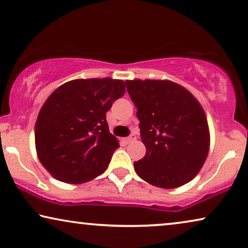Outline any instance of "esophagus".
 <instances>
[{"label":"esophagus","instance_id":"obj_1","mask_svg":"<svg viewBox=\"0 0 248 248\" xmlns=\"http://www.w3.org/2000/svg\"><path fill=\"white\" fill-rule=\"evenodd\" d=\"M135 139H136V136H135L134 134H131L130 136H129V137L124 138V141L125 142V144H129V142H131L132 140H135Z\"/></svg>","mask_w":248,"mask_h":248}]
</instances>
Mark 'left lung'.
Wrapping results in <instances>:
<instances>
[{"instance_id": "left-lung-1", "label": "left lung", "mask_w": 248, "mask_h": 248, "mask_svg": "<svg viewBox=\"0 0 248 248\" xmlns=\"http://www.w3.org/2000/svg\"><path fill=\"white\" fill-rule=\"evenodd\" d=\"M125 85L146 147L144 157L134 163L136 173L162 189L190 182L210 148L203 108L186 88L167 79H128Z\"/></svg>"}]
</instances>
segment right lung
Wrapping results in <instances>:
<instances>
[{
    "instance_id": "add662e5",
    "label": "right lung",
    "mask_w": 248,
    "mask_h": 248,
    "mask_svg": "<svg viewBox=\"0 0 248 248\" xmlns=\"http://www.w3.org/2000/svg\"><path fill=\"white\" fill-rule=\"evenodd\" d=\"M125 92L121 79H73L56 89L41 107L34 142L38 158L61 182L79 184L102 174L119 141L106 114Z\"/></svg>"
}]
</instances>
